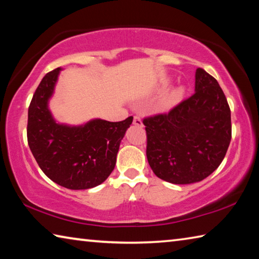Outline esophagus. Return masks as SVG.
I'll return each instance as SVG.
<instances>
[{
    "label": "esophagus",
    "mask_w": 259,
    "mask_h": 259,
    "mask_svg": "<svg viewBox=\"0 0 259 259\" xmlns=\"http://www.w3.org/2000/svg\"><path fill=\"white\" fill-rule=\"evenodd\" d=\"M134 124H136V125H140V126L143 125L142 119H140V117H139L138 115H136V116L134 117Z\"/></svg>",
    "instance_id": "1"
}]
</instances>
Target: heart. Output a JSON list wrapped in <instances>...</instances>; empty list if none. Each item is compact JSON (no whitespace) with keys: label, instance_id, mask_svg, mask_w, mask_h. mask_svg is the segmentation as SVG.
<instances>
[{"label":"heart","instance_id":"heart-1","mask_svg":"<svg viewBox=\"0 0 259 259\" xmlns=\"http://www.w3.org/2000/svg\"><path fill=\"white\" fill-rule=\"evenodd\" d=\"M182 94H183L182 89H175L172 91H170V93L166 94L164 97L162 98L159 107L161 109H168L171 106H174V105L176 104L179 99H181Z\"/></svg>","mask_w":259,"mask_h":259}]
</instances>
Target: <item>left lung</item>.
<instances>
[{"label": "left lung", "mask_w": 259, "mask_h": 259, "mask_svg": "<svg viewBox=\"0 0 259 259\" xmlns=\"http://www.w3.org/2000/svg\"><path fill=\"white\" fill-rule=\"evenodd\" d=\"M146 155L157 177L172 184L202 181L216 170L232 138L231 109L216 78L195 72V91L169 112L144 117Z\"/></svg>", "instance_id": "obj_1"}]
</instances>
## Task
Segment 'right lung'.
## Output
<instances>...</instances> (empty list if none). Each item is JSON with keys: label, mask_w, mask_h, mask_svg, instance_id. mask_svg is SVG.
I'll return each instance as SVG.
<instances>
[{"label": "right lung", "mask_w": 259, "mask_h": 259, "mask_svg": "<svg viewBox=\"0 0 259 259\" xmlns=\"http://www.w3.org/2000/svg\"><path fill=\"white\" fill-rule=\"evenodd\" d=\"M60 67L47 73L28 107L27 140L38 166L60 186L87 190L113 171L120 143L133 116L120 122L93 120L81 126L56 123L48 109Z\"/></svg>", "instance_id": "obj_1"}]
</instances>
